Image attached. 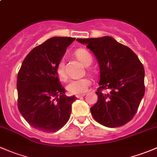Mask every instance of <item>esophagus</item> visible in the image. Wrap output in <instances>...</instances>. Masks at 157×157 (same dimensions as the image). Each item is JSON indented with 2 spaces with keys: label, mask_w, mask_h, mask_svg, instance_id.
Returning <instances> with one entry per match:
<instances>
[{
  "label": "esophagus",
  "mask_w": 157,
  "mask_h": 157,
  "mask_svg": "<svg viewBox=\"0 0 157 157\" xmlns=\"http://www.w3.org/2000/svg\"><path fill=\"white\" fill-rule=\"evenodd\" d=\"M85 94H80V95H76V97L77 98H80L82 96H84Z\"/></svg>",
  "instance_id": "1"
}]
</instances>
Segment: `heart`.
<instances>
[{"mask_svg": "<svg viewBox=\"0 0 157 157\" xmlns=\"http://www.w3.org/2000/svg\"><path fill=\"white\" fill-rule=\"evenodd\" d=\"M75 55L77 59L85 66H89L91 64L93 58L91 55L84 49H79L75 52ZM57 74L58 77L61 80H64L67 78L65 70H64V64L62 61L58 64L57 67ZM91 84V81L89 78H82L78 80H73L68 83L67 86V91L69 93L74 95H79L84 93L87 90L89 86Z\"/></svg>", "mask_w": 157, "mask_h": 157, "instance_id": "1", "label": "heart"}]
</instances>
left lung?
Here are the masks:
<instances>
[{
    "label": "left lung",
    "mask_w": 157,
    "mask_h": 157,
    "mask_svg": "<svg viewBox=\"0 0 157 157\" xmlns=\"http://www.w3.org/2000/svg\"><path fill=\"white\" fill-rule=\"evenodd\" d=\"M97 59L100 71L97 102L90 108L97 122L117 128L134 118L144 96V68L134 52L110 36L77 39ZM109 88L103 94L101 90Z\"/></svg>",
    "instance_id": "obj_1"
}]
</instances>
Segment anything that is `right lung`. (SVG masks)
<instances>
[{"label": "right lung", "instance_id": "right-lung-1", "mask_svg": "<svg viewBox=\"0 0 157 157\" xmlns=\"http://www.w3.org/2000/svg\"><path fill=\"white\" fill-rule=\"evenodd\" d=\"M74 40L58 36L48 39L28 54L19 71V111L32 127L43 132L58 131L71 116L76 97L64 95L57 67Z\"/></svg>", "mask_w": 157, "mask_h": 157}]
</instances>
